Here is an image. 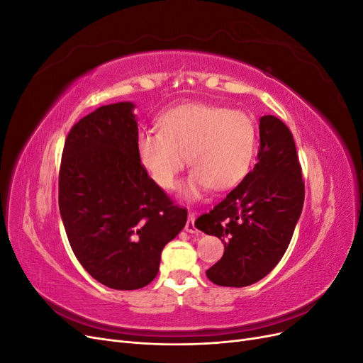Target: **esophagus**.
Listing matches in <instances>:
<instances>
[{
	"mask_svg": "<svg viewBox=\"0 0 363 363\" xmlns=\"http://www.w3.org/2000/svg\"><path fill=\"white\" fill-rule=\"evenodd\" d=\"M184 230H186V232H188V233H196V228H195V213H194V212H189L188 223H186Z\"/></svg>",
	"mask_w": 363,
	"mask_h": 363,
	"instance_id": "1",
	"label": "esophagus"
}]
</instances>
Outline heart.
Listing matches in <instances>:
<instances>
[{
    "instance_id": "heart-1",
    "label": "heart",
    "mask_w": 363,
    "mask_h": 363,
    "mask_svg": "<svg viewBox=\"0 0 363 363\" xmlns=\"http://www.w3.org/2000/svg\"><path fill=\"white\" fill-rule=\"evenodd\" d=\"M159 125L160 130H139L136 152L162 189L175 188L186 157L192 168L183 188L188 199H200L208 188H235L255 162L257 128L240 111L206 103L182 104L164 112Z\"/></svg>"
}]
</instances>
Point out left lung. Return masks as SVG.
Instances as JSON below:
<instances>
[{"instance_id":"8db88e82","label":"left lung","mask_w":363,"mask_h":363,"mask_svg":"<svg viewBox=\"0 0 363 363\" xmlns=\"http://www.w3.org/2000/svg\"><path fill=\"white\" fill-rule=\"evenodd\" d=\"M259 135L255 168L195 221L196 228L224 244L223 257L206 271L219 286H250L276 268L303 211L304 182L291 130L265 115Z\"/></svg>"}]
</instances>
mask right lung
Here are the masks:
<instances>
[{"label": "right lung", "instance_id": "right-lung-1", "mask_svg": "<svg viewBox=\"0 0 363 363\" xmlns=\"http://www.w3.org/2000/svg\"><path fill=\"white\" fill-rule=\"evenodd\" d=\"M133 108L130 101L101 106L74 124L59 172V208L74 255L96 281L118 291L155 280L163 247L188 219L139 162Z\"/></svg>", "mask_w": 363, "mask_h": 363}]
</instances>
